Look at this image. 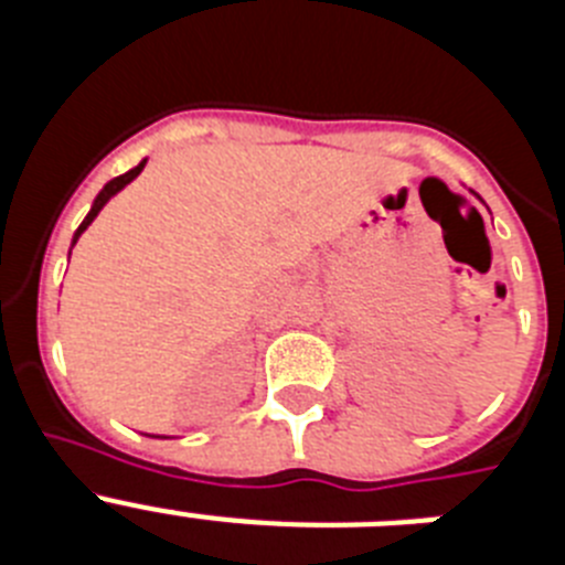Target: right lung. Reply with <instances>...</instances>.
Here are the masks:
<instances>
[{"instance_id":"1","label":"right lung","mask_w":565,"mask_h":565,"mask_svg":"<svg viewBox=\"0 0 565 565\" xmlns=\"http://www.w3.org/2000/svg\"><path fill=\"white\" fill-rule=\"evenodd\" d=\"M143 167H147V158H143V161L138 163V167H132V169H129V172H124V174H118V178H113V181H109L107 186H104L102 192L96 194V201H93V206H89L87 217H84V221H82V226H78V228H76V234H73V246H76V243H78V237H82V234H84V228H87L89 223L96 221V217H98V212H102V209L107 206V201H109V198H115V194L121 192V189L127 186V183H132L135 178H138V174H141V169H143ZM154 438H158V436H154Z\"/></svg>"}]
</instances>
